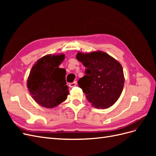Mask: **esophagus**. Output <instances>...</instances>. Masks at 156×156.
I'll use <instances>...</instances> for the list:
<instances>
[{
    "mask_svg": "<svg viewBox=\"0 0 156 156\" xmlns=\"http://www.w3.org/2000/svg\"><path fill=\"white\" fill-rule=\"evenodd\" d=\"M76 85H77V82L76 81H74L73 83H71L69 84V86L70 87H75Z\"/></svg>",
    "mask_w": 156,
    "mask_h": 156,
    "instance_id": "esophagus-1",
    "label": "esophagus"
}]
</instances>
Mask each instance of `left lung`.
<instances>
[{
	"label": "left lung",
	"instance_id": "1",
	"mask_svg": "<svg viewBox=\"0 0 156 156\" xmlns=\"http://www.w3.org/2000/svg\"><path fill=\"white\" fill-rule=\"evenodd\" d=\"M76 58L86 68L85 75L79 79L78 84L87 100L98 108H107L114 105L124 85L120 63L101 51L89 53L78 52Z\"/></svg>",
	"mask_w": 156,
	"mask_h": 156
}]
</instances>
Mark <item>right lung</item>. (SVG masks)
<instances>
[{"label":"right lung","instance_id":"1","mask_svg":"<svg viewBox=\"0 0 156 156\" xmlns=\"http://www.w3.org/2000/svg\"><path fill=\"white\" fill-rule=\"evenodd\" d=\"M65 55H48L33 66L27 79V88L35 101L45 108H54L67 99L69 87L66 69L59 66Z\"/></svg>","mask_w":156,"mask_h":156}]
</instances>
